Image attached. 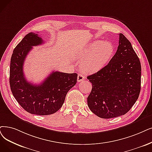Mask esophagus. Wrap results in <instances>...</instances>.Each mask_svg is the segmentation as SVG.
<instances>
[{
    "label": "esophagus",
    "instance_id": "obj_1",
    "mask_svg": "<svg viewBox=\"0 0 152 152\" xmlns=\"http://www.w3.org/2000/svg\"><path fill=\"white\" fill-rule=\"evenodd\" d=\"M83 80H85V77L83 75L80 74H78V76H77V81L78 82H81Z\"/></svg>",
    "mask_w": 152,
    "mask_h": 152
}]
</instances>
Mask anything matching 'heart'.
I'll return each instance as SVG.
<instances>
[{
  "instance_id": "obj_1",
  "label": "heart",
  "mask_w": 152,
  "mask_h": 152,
  "mask_svg": "<svg viewBox=\"0 0 152 152\" xmlns=\"http://www.w3.org/2000/svg\"><path fill=\"white\" fill-rule=\"evenodd\" d=\"M113 51L114 47L110 42L96 40L75 52L74 57L82 60L80 68L83 72L94 73L108 63Z\"/></svg>"
}]
</instances>
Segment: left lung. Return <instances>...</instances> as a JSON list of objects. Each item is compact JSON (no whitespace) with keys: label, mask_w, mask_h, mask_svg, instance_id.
I'll return each instance as SVG.
<instances>
[{"label":"left lung","mask_w":152,"mask_h":152,"mask_svg":"<svg viewBox=\"0 0 152 152\" xmlns=\"http://www.w3.org/2000/svg\"><path fill=\"white\" fill-rule=\"evenodd\" d=\"M87 79L92 83L87 104L96 116L115 118L130 110L140 92L141 64L125 35L119 34L117 50L108 64Z\"/></svg>","instance_id":"8db88e82"}]
</instances>
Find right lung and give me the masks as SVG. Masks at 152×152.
<instances>
[{"label": "right lung", "mask_w": 152, "mask_h": 152, "mask_svg": "<svg viewBox=\"0 0 152 152\" xmlns=\"http://www.w3.org/2000/svg\"><path fill=\"white\" fill-rule=\"evenodd\" d=\"M38 34L26 35L13 51L10 65V87L15 99L27 112L47 115L61 108L66 94L77 83V74L53 71L40 85L28 82L23 74V64L33 46L43 44Z\"/></svg>", "instance_id": "1"}]
</instances>
